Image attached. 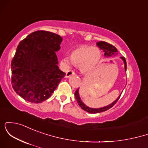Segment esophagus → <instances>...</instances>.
<instances>
[{"instance_id":"obj_1","label":"esophagus","mask_w":148,"mask_h":148,"mask_svg":"<svg viewBox=\"0 0 148 148\" xmlns=\"http://www.w3.org/2000/svg\"><path fill=\"white\" fill-rule=\"evenodd\" d=\"M74 74H75V72H74V71L69 70V71H67V73H66L65 77L66 78H69V76H71L72 75H74Z\"/></svg>"}]
</instances>
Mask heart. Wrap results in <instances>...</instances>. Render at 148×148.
<instances>
[{
  "mask_svg": "<svg viewBox=\"0 0 148 148\" xmlns=\"http://www.w3.org/2000/svg\"><path fill=\"white\" fill-rule=\"evenodd\" d=\"M101 53L99 48L89 45H80L72 50L71 58H64L65 64H70L73 62L79 66L83 72H90L99 62Z\"/></svg>",
  "mask_w": 148,
  "mask_h": 148,
  "instance_id": "heart-1",
  "label": "heart"
}]
</instances>
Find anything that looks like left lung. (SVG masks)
<instances>
[{
  "label": "left lung",
  "instance_id": "1",
  "mask_svg": "<svg viewBox=\"0 0 148 148\" xmlns=\"http://www.w3.org/2000/svg\"><path fill=\"white\" fill-rule=\"evenodd\" d=\"M97 46L99 48H100V49H102V50L104 51V56H105L107 57H109V56H112L115 55L118 52V50L117 49L115 48L114 46H113L111 44L109 43H107L106 42H99L97 43ZM121 59L123 60L124 64H125V69L127 70V62H126V60H125V57H121ZM74 95H75L76 99L77 101V103H79V105L81 106V108L82 109H84V111L88 112V113H101V112H103L105 111H107L108 110L109 108H111V107H113L114 105L116 103L117 101H118V99H120V95L116 99L113 101V103H111L110 105L108 106L102 107V108H90L85 105L84 103L82 102V101L81 100V98L79 97V89H77L74 93Z\"/></svg>",
  "mask_w": 148,
  "mask_h": 148
}]
</instances>
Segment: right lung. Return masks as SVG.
Listing matches in <instances>:
<instances>
[{"mask_svg": "<svg viewBox=\"0 0 148 148\" xmlns=\"http://www.w3.org/2000/svg\"><path fill=\"white\" fill-rule=\"evenodd\" d=\"M62 38L45 30L30 33L18 44L11 62L12 88L23 99L41 103L50 97L65 73L56 51Z\"/></svg>", "mask_w": 148, "mask_h": 148, "instance_id": "1", "label": "right lung"}]
</instances>
